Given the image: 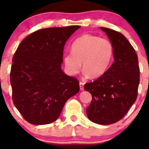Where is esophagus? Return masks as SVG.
Listing matches in <instances>:
<instances>
[{"instance_id": "esophagus-1", "label": "esophagus", "mask_w": 149, "mask_h": 149, "mask_svg": "<svg viewBox=\"0 0 149 149\" xmlns=\"http://www.w3.org/2000/svg\"><path fill=\"white\" fill-rule=\"evenodd\" d=\"M79 87H80V89L81 91L84 90V83L83 82L79 83Z\"/></svg>"}]
</instances>
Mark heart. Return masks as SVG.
Segmentation results:
<instances>
[{
  "instance_id": "heart-1",
  "label": "heart",
  "mask_w": 149,
  "mask_h": 149,
  "mask_svg": "<svg viewBox=\"0 0 149 149\" xmlns=\"http://www.w3.org/2000/svg\"><path fill=\"white\" fill-rule=\"evenodd\" d=\"M72 53L64 56L67 74L74 76L83 70L86 77L95 79L104 74L113 57V47L109 40L91 34L77 38L71 46Z\"/></svg>"
}]
</instances>
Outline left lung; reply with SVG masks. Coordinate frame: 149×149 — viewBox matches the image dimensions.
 I'll use <instances>...</instances> for the list:
<instances>
[{"label": "left lung", "instance_id": "8db88e82", "mask_svg": "<svg viewBox=\"0 0 149 149\" xmlns=\"http://www.w3.org/2000/svg\"><path fill=\"white\" fill-rule=\"evenodd\" d=\"M113 47L114 62L104 74L86 83L92 100L86 113L91 121L109 125L121 120L137 98L140 68L135 50L125 36L115 30L100 27Z\"/></svg>", "mask_w": 149, "mask_h": 149}]
</instances>
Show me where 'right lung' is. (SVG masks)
Instances as JSON below:
<instances>
[{
  "mask_svg": "<svg viewBox=\"0 0 149 149\" xmlns=\"http://www.w3.org/2000/svg\"><path fill=\"white\" fill-rule=\"evenodd\" d=\"M79 26L48 28L30 34L13 58L10 81L14 105L28 123L58 119L65 103L79 91V81L61 68L66 40Z\"/></svg>",
  "mask_w": 149,
  "mask_h": 149,
  "instance_id": "1",
  "label": "right lung"
}]
</instances>
